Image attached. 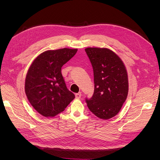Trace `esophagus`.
I'll use <instances>...</instances> for the list:
<instances>
[{
	"instance_id": "1",
	"label": "esophagus",
	"mask_w": 160,
	"mask_h": 160,
	"mask_svg": "<svg viewBox=\"0 0 160 160\" xmlns=\"http://www.w3.org/2000/svg\"><path fill=\"white\" fill-rule=\"evenodd\" d=\"M81 96H82V93H80V92H79V93H76L75 94V97L77 99H80L81 98Z\"/></svg>"
}]
</instances>
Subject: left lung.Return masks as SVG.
<instances>
[{
	"label": "left lung",
	"instance_id": "left-lung-1",
	"mask_svg": "<svg viewBox=\"0 0 160 160\" xmlns=\"http://www.w3.org/2000/svg\"><path fill=\"white\" fill-rule=\"evenodd\" d=\"M93 66L94 93L86 99L89 110L102 119H111L119 112L127 98L128 78L120 57L107 48L85 49Z\"/></svg>",
	"mask_w": 160,
	"mask_h": 160
}]
</instances>
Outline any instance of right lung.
Masks as SVG:
<instances>
[{"label":"right lung","mask_w":160,"mask_h":160,"mask_svg":"<svg viewBox=\"0 0 160 160\" xmlns=\"http://www.w3.org/2000/svg\"><path fill=\"white\" fill-rule=\"evenodd\" d=\"M77 50L68 48L46 50L31 63L25 78V93L31 105L41 115H57L74 98V95L66 87L61 71Z\"/></svg>","instance_id":"obj_1"}]
</instances>
